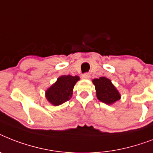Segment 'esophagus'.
Returning <instances> with one entry per match:
<instances>
[{"label":"esophagus","mask_w":153,"mask_h":153,"mask_svg":"<svg viewBox=\"0 0 153 153\" xmlns=\"http://www.w3.org/2000/svg\"><path fill=\"white\" fill-rule=\"evenodd\" d=\"M82 77L83 79H89V78H90V75H89V74H88V73H85V74H83L82 75Z\"/></svg>","instance_id":"obj_1"}]
</instances>
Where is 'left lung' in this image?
Wrapping results in <instances>:
<instances>
[{"label":"left lung","instance_id":"obj_1","mask_svg":"<svg viewBox=\"0 0 153 153\" xmlns=\"http://www.w3.org/2000/svg\"><path fill=\"white\" fill-rule=\"evenodd\" d=\"M93 82L95 85L97 99L101 102L111 105L120 100V94L112 85L111 80L105 77H100L99 79H94Z\"/></svg>","mask_w":153,"mask_h":153}]
</instances>
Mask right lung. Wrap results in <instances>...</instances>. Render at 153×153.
<instances>
[{
  "mask_svg": "<svg viewBox=\"0 0 153 153\" xmlns=\"http://www.w3.org/2000/svg\"><path fill=\"white\" fill-rule=\"evenodd\" d=\"M79 76L63 75L46 91L47 100L53 105H59L71 97L72 90Z\"/></svg>",
  "mask_w": 153,
  "mask_h": 153,
  "instance_id": "1",
  "label": "right lung"
}]
</instances>
